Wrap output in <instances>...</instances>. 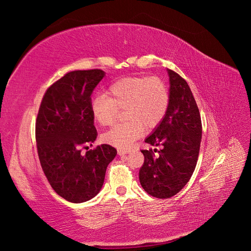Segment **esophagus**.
Listing matches in <instances>:
<instances>
[{"mask_svg":"<svg viewBox=\"0 0 251 251\" xmlns=\"http://www.w3.org/2000/svg\"><path fill=\"white\" fill-rule=\"evenodd\" d=\"M128 151H130V149H117V154L119 156L126 155V154L128 153Z\"/></svg>","mask_w":251,"mask_h":251,"instance_id":"esophagus-1","label":"esophagus"}]
</instances>
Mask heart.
I'll return each mask as SVG.
<instances>
[{"label": "heart", "mask_w": 251, "mask_h": 251, "mask_svg": "<svg viewBox=\"0 0 251 251\" xmlns=\"http://www.w3.org/2000/svg\"><path fill=\"white\" fill-rule=\"evenodd\" d=\"M171 95L164 79L158 76L136 75L117 79L96 95L90 102L92 117L101 126H109L123 110L124 121L105 132L103 142L116 148H126L137 139L143 128L153 130L169 112Z\"/></svg>", "instance_id": "b5f03b06"}]
</instances>
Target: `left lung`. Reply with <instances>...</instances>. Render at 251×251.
<instances>
[{
  "instance_id": "8db88e82",
  "label": "left lung",
  "mask_w": 251,
  "mask_h": 251,
  "mask_svg": "<svg viewBox=\"0 0 251 251\" xmlns=\"http://www.w3.org/2000/svg\"><path fill=\"white\" fill-rule=\"evenodd\" d=\"M170 75V108L162 123L146 139L161 150H141L144 162L139 171L142 188L155 198L178 194L191 179L198 161L202 123L194 95L178 73Z\"/></svg>"
}]
</instances>
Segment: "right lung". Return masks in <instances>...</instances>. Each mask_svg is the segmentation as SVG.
I'll list each match as a JSON object with an SVG mask.
<instances>
[{"label":"right lung","mask_w":251,"mask_h":251,"mask_svg":"<svg viewBox=\"0 0 251 251\" xmlns=\"http://www.w3.org/2000/svg\"><path fill=\"white\" fill-rule=\"evenodd\" d=\"M100 69L67 73L45 93L35 123L37 154L51 187L72 203L92 199L103 184L117 151L109 144L89 150L97 137L90 111L91 94ZM81 148L87 151L83 153Z\"/></svg>","instance_id":"add662e5"}]
</instances>
